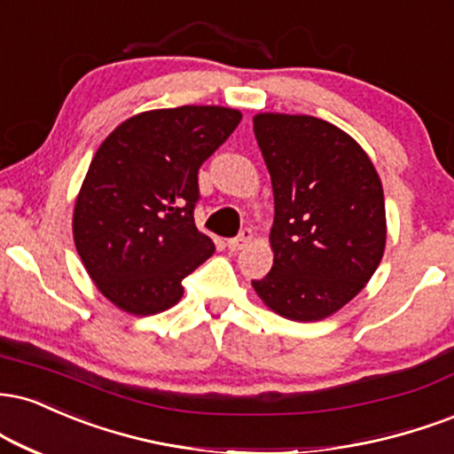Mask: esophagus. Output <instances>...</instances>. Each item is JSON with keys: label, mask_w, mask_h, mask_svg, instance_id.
Wrapping results in <instances>:
<instances>
[{"label": "esophagus", "mask_w": 454, "mask_h": 454, "mask_svg": "<svg viewBox=\"0 0 454 454\" xmlns=\"http://www.w3.org/2000/svg\"><path fill=\"white\" fill-rule=\"evenodd\" d=\"M251 239H254V234H251L249 228H245V231L239 234L237 239H231V241H228L226 245H228V249H231V251H241L245 245L251 243Z\"/></svg>", "instance_id": "esophagus-1"}]
</instances>
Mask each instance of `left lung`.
Here are the masks:
<instances>
[{"instance_id": "1", "label": "left lung", "mask_w": 454, "mask_h": 454, "mask_svg": "<svg viewBox=\"0 0 454 454\" xmlns=\"http://www.w3.org/2000/svg\"><path fill=\"white\" fill-rule=\"evenodd\" d=\"M254 133L275 194V258L251 286L272 313L321 321L351 302L383 260V184L364 147L321 118L255 114Z\"/></svg>"}]
</instances>
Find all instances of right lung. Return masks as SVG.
I'll list each match as a JSON object with an SVG mask.
<instances>
[{
  "instance_id": "add662e5",
  "label": "right lung",
  "mask_w": 454,
  "mask_h": 454,
  "mask_svg": "<svg viewBox=\"0 0 454 454\" xmlns=\"http://www.w3.org/2000/svg\"><path fill=\"white\" fill-rule=\"evenodd\" d=\"M243 114L222 106L141 112L92 158L74 207V243L114 307L147 317L175 307L182 281L215 245L194 223L199 168Z\"/></svg>"
}]
</instances>
